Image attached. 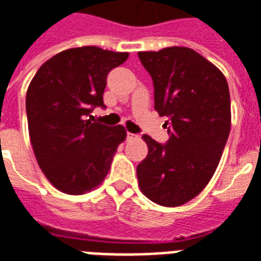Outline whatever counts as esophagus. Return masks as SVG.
Masks as SVG:
<instances>
[{
	"label": "esophagus",
	"instance_id": "1",
	"mask_svg": "<svg viewBox=\"0 0 261 261\" xmlns=\"http://www.w3.org/2000/svg\"><path fill=\"white\" fill-rule=\"evenodd\" d=\"M128 139L129 140H135V139H138V136H136V135H133V133L128 132Z\"/></svg>",
	"mask_w": 261,
	"mask_h": 261
}]
</instances>
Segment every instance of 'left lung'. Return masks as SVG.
<instances>
[{"mask_svg":"<svg viewBox=\"0 0 261 261\" xmlns=\"http://www.w3.org/2000/svg\"><path fill=\"white\" fill-rule=\"evenodd\" d=\"M154 82L156 113L169 140L143 136L148 154L138 165L139 187L152 202L180 206L201 193L220 162L231 129V101L224 74L186 46L139 52Z\"/></svg>","mask_w":261,"mask_h":261,"instance_id":"8db88e82","label":"left lung"}]
</instances>
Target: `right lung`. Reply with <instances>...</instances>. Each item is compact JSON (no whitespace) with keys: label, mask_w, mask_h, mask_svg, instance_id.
I'll return each instance as SVG.
<instances>
[{"label":"right lung","mask_w":261,"mask_h":261,"mask_svg":"<svg viewBox=\"0 0 261 261\" xmlns=\"http://www.w3.org/2000/svg\"><path fill=\"white\" fill-rule=\"evenodd\" d=\"M128 58V52L99 46L66 49L31 80L26 95L30 142L41 170L59 191L81 195L109 173L126 130L92 122L88 115L105 106L107 74Z\"/></svg>","instance_id":"1"}]
</instances>
